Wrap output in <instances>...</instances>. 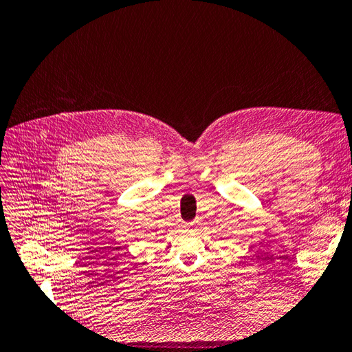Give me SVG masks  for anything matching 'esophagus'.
<instances>
[{
	"label": "esophagus",
	"mask_w": 352,
	"mask_h": 352,
	"mask_svg": "<svg viewBox=\"0 0 352 352\" xmlns=\"http://www.w3.org/2000/svg\"><path fill=\"white\" fill-rule=\"evenodd\" d=\"M186 227H188V228H193V227H195V222H189V223H186Z\"/></svg>",
	"instance_id": "obj_1"
}]
</instances>
